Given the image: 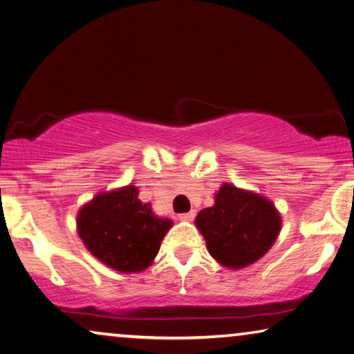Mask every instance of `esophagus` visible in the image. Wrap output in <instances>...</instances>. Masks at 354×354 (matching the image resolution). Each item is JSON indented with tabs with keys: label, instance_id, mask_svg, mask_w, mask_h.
Returning a JSON list of instances; mask_svg holds the SVG:
<instances>
[{
	"label": "esophagus",
	"instance_id": "esophagus-1",
	"mask_svg": "<svg viewBox=\"0 0 354 354\" xmlns=\"http://www.w3.org/2000/svg\"><path fill=\"white\" fill-rule=\"evenodd\" d=\"M196 216V212L192 210V212H187V214H180L178 215V218H180L182 221H192Z\"/></svg>",
	"mask_w": 354,
	"mask_h": 354
}]
</instances>
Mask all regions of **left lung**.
Returning <instances> with one entry per match:
<instances>
[{
	"label": "left lung",
	"mask_w": 354,
	"mask_h": 354,
	"mask_svg": "<svg viewBox=\"0 0 354 354\" xmlns=\"http://www.w3.org/2000/svg\"><path fill=\"white\" fill-rule=\"evenodd\" d=\"M209 253L221 266L242 269L269 252L281 230L275 205L258 193L223 183L215 204L196 216Z\"/></svg>",
	"instance_id": "1"
}]
</instances>
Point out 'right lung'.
Listing matches in <instances>:
<instances>
[{
  "mask_svg": "<svg viewBox=\"0 0 354 354\" xmlns=\"http://www.w3.org/2000/svg\"><path fill=\"white\" fill-rule=\"evenodd\" d=\"M134 185L96 194L77 214L84 245L111 269L133 274L149 268L172 220L160 218Z\"/></svg>",
  "mask_w": 354,
  "mask_h": 354,
  "instance_id": "add662e5",
  "label": "right lung"
}]
</instances>
